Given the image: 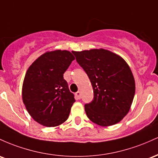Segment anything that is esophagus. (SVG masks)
Wrapping results in <instances>:
<instances>
[{
	"instance_id": "obj_1",
	"label": "esophagus",
	"mask_w": 158,
	"mask_h": 158,
	"mask_svg": "<svg viewBox=\"0 0 158 158\" xmlns=\"http://www.w3.org/2000/svg\"><path fill=\"white\" fill-rule=\"evenodd\" d=\"M75 95H76V97H77V98L78 99H80L81 98V92H77V93H75Z\"/></svg>"
}]
</instances>
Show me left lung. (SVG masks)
<instances>
[{
  "label": "left lung",
  "instance_id": "1",
  "mask_svg": "<svg viewBox=\"0 0 158 158\" xmlns=\"http://www.w3.org/2000/svg\"><path fill=\"white\" fill-rule=\"evenodd\" d=\"M72 53L93 86L94 99L84 106L87 117L103 127L117 124L130 110L135 94L129 65L122 56L103 48Z\"/></svg>",
  "mask_w": 158,
  "mask_h": 158
}]
</instances>
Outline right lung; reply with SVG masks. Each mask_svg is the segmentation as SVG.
I'll list each match as a JSON object with an SVG mask.
<instances>
[{"instance_id":"1","label":"right lung","mask_w":158,"mask_h":158,"mask_svg":"<svg viewBox=\"0 0 158 158\" xmlns=\"http://www.w3.org/2000/svg\"><path fill=\"white\" fill-rule=\"evenodd\" d=\"M74 60L69 51H47L27 71L23 102L31 117L43 126H58L69 118L75 99L63 74Z\"/></svg>"}]
</instances>
